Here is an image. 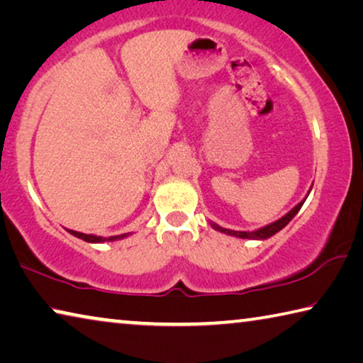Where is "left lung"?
Returning <instances> with one entry per match:
<instances>
[{
  "label": "left lung",
  "mask_w": 363,
  "mask_h": 363,
  "mask_svg": "<svg viewBox=\"0 0 363 363\" xmlns=\"http://www.w3.org/2000/svg\"><path fill=\"white\" fill-rule=\"evenodd\" d=\"M311 189H312V186H311ZM311 189H308V193H311ZM308 193L306 194V198L302 199L299 204H296V206L293 207V209H291L288 213H284V216H283L281 218H278V220L272 222V223H269V225H265V227H262V228L254 230V231H236V230H228V228H223V227H220V225H217V223H213V222H209V225H211V227H212L213 230L220 231V233H225V235L236 236V238H242V240H259V241H262V240H267V238H272L273 235H277L278 231L283 230L291 220H293L296 213H298L299 209L302 207V204L306 203Z\"/></svg>",
  "instance_id": "left-lung-1"
}]
</instances>
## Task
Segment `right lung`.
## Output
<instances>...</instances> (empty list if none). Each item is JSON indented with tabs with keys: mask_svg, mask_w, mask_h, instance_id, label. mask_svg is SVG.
Wrapping results in <instances>:
<instances>
[{
	"mask_svg": "<svg viewBox=\"0 0 363 363\" xmlns=\"http://www.w3.org/2000/svg\"><path fill=\"white\" fill-rule=\"evenodd\" d=\"M70 235H74L77 238H80V240L86 241V242H91V245H96V242H108V241H117V240H123V238L130 236L132 233H123V235H116V236H109V238H104V236H96V235H86V233H80V231H75V230H69Z\"/></svg>",
	"mask_w": 363,
	"mask_h": 363,
	"instance_id": "1",
	"label": "right lung"
}]
</instances>
